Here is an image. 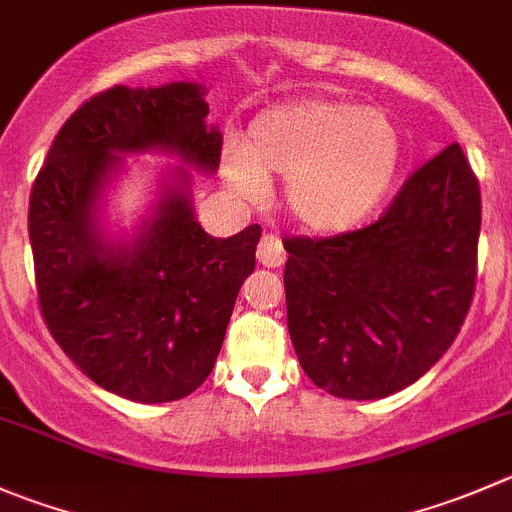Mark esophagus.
I'll return each mask as SVG.
<instances>
[{
    "mask_svg": "<svg viewBox=\"0 0 512 512\" xmlns=\"http://www.w3.org/2000/svg\"><path fill=\"white\" fill-rule=\"evenodd\" d=\"M257 260L265 267H280L285 262V247H282L280 237L272 232L262 235L260 245H257Z\"/></svg>",
    "mask_w": 512,
    "mask_h": 512,
    "instance_id": "obj_1",
    "label": "esophagus"
}]
</instances>
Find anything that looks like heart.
I'll use <instances>...</instances> for the list:
<instances>
[{
    "label": "heart",
    "instance_id": "b5f03b06",
    "mask_svg": "<svg viewBox=\"0 0 512 512\" xmlns=\"http://www.w3.org/2000/svg\"><path fill=\"white\" fill-rule=\"evenodd\" d=\"M400 165V135L375 109L307 97L262 112L242 155L227 157L225 180L245 200L265 195V180H287L292 220L337 235L360 225L388 195Z\"/></svg>",
    "mask_w": 512,
    "mask_h": 512
}]
</instances>
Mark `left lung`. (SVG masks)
Returning a JSON list of instances; mask_svg holds the SVG:
<instances>
[{
	"instance_id": "obj_1",
	"label": "left lung",
	"mask_w": 512,
	"mask_h": 512,
	"mask_svg": "<svg viewBox=\"0 0 512 512\" xmlns=\"http://www.w3.org/2000/svg\"><path fill=\"white\" fill-rule=\"evenodd\" d=\"M480 185L458 142L372 225L287 237V330L305 375L345 400L413 385L458 337L478 277Z\"/></svg>"
}]
</instances>
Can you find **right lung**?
<instances>
[{"label": "right lung", "mask_w": 512, "mask_h": 512, "mask_svg": "<svg viewBox=\"0 0 512 512\" xmlns=\"http://www.w3.org/2000/svg\"><path fill=\"white\" fill-rule=\"evenodd\" d=\"M205 89L192 82L114 84L82 104L54 137L29 195L39 310L57 345L109 393L170 403L215 367L260 225L220 240L195 220L190 175L175 172L132 247L99 235L97 200L114 152L165 150L217 170L222 135L207 127Z\"/></svg>", "instance_id": "add662e5"}]
</instances>
